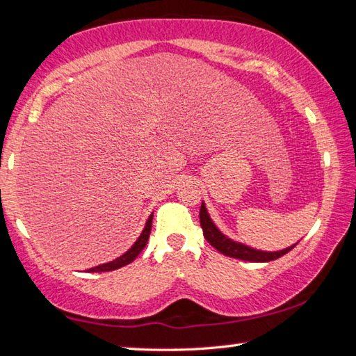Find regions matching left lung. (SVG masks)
<instances>
[{
  "label": "left lung",
  "mask_w": 356,
  "mask_h": 356,
  "mask_svg": "<svg viewBox=\"0 0 356 356\" xmlns=\"http://www.w3.org/2000/svg\"><path fill=\"white\" fill-rule=\"evenodd\" d=\"M200 221H201V227L204 232V237H206L207 242L213 246L215 250H218L221 254L234 257V259H240V261H248V262H270L275 261L281 256H284L286 252L291 251L295 245L287 246L284 250L280 251H262V250H256L251 248V246L245 245L242 242H237V240L229 238L225 236L218 227H216L215 222L210 218V215L207 212L206 204H201V210H200Z\"/></svg>",
  "instance_id": "left-lung-1"
}]
</instances>
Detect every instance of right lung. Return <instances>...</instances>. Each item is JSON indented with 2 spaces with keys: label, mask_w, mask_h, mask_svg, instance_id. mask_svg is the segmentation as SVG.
Wrapping results in <instances>:
<instances>
[{
  "label": "right lung",
  "mask_w": 356,
  "mask_h": 356,
  "mask_svg": "<svg viewBox=\"0 0 356 356\" xmlns=\"http://www.w3.org/2000/svg\"><path fill=\"white\" fill-rule=\"evenodd\" d=\"M152 218H154V213H150L147 221H146V226H144L143 232L140 234V237L136 238V242L131 245V248H129L127 251H125L122 256L116 257L111 262H106V264L97 265V267L89 268V270H86V272H91V273L111 272V270H118L120 267H125V265H129L130 262H134L135 259L138 257V254H140V252L144 250V246H146V243H147L149 236H150V229H152Z\"/></svg>",
  "instance_id": "1"
}]
</instances>
